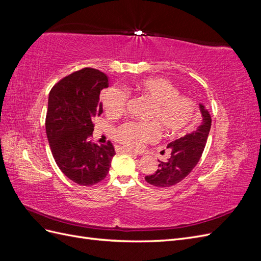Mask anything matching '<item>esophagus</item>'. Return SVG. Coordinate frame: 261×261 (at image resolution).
Listing matches in <instances>:
<instances>
[{
  "mask_svg": "<svg viewBox=\"0 0 261 261\" xmlns=\"http://www.w3.org/2000/svg\"><path fill=\"white\" fill-rule=\"evenodd\" d=\"M121 150H122V151H124V152H127V153H130V154L136 155V153L134 152V151H132V150H129V149H126V148H121Z\"/></svg>",
  "mask_w": 261,
  "mask_h": 261,
  "instance_id": "esophagus-1",
  "label": "esophagus"
}]
</instances>
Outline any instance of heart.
I'll list each match as a JSON object with an SVG mask.
<instances>
[{
    "mask_svg": "<svg viewBox=\"0 0 261 261\" xmlns=\"http://www.w3.org/2000/svg\"><path fill=\"white\" fill-rule=\"evenodd\" d=\"M135 92L151 103L148 115L160 125L169 136L184 132L195 120L196 103L186 96H180L175 85L165 78H148L135 84ZM126 93L117 87H111L102 94V105L109 116H118L125 109ZM159 136V127L153 122H127L115 130V138L130 149H141L144 145L152 143Z\"/></svg>",
    "mask_w": 261,
    "mask_h": 261,
    "instance_id": "obj_1",
    "label": "heart"
}]
</instances>
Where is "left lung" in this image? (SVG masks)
Masks as SVG:
<instances>
[{
  "instance_id": "1",
  "label": "left lung",
  "mask_w": 261,
  "mask_h": 261,
  "mask_svg": "<svg viewBox=\"0 0 261 261\" xmlns=\"http://www.w3.org/2000/svg\"><path fill=\"white\" fill-rule=\"evenodd\" d=\"M202 120L191 133L168 145L170 158L159 161V169L145 177L146 181L156 187H170L184 179L193 171L206 146L211 127V116L203 105H199Z\"/></svg>"
}]
</instances>
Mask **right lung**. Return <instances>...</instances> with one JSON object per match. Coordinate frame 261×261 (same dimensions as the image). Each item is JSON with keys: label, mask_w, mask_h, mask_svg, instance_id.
Returning <instances> with one entry per match:
<instances>
[{"label": "right lung", "mask_w": 261, "mask_h": 261, "mask_svg": "<svg viewBox=\"0 0 261 261\" xmlns=\"http://www.w3.org/2000/svg\"><path fill=\"white\" fill-rule=\"evenodd\" d=\"M109 87L108 76L86 67L63 78L50 91L45 132L60 170L74 183L91 186L103 180L115 150L92 144V120L103 109L100 91Z\"/></svg>", "instance_id": "right-lung-1"}]
</instances>
